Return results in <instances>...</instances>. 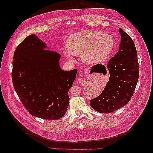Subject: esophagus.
I'll return each mask as SVG.
<instances>
[{
	"instance_id": "obj_1",
	"label": "esophagus",
	"mask_w": 153,
	"mask_h": 153,
	"mask_svg": "<svg viewBox=\"0 0 153 153\" xmlns=\"http://www.w3.org/2000/svg\"><path fill=\"white\" fill-rule=\"evenodd\" d=\"M89 68H86L85 69H84V75L85 76L88 75V73H89Z\"/></svg>"
}]
</instances>
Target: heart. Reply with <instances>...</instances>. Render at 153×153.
<instances>
[{"label": "heart", "mask_w": 153, "mask_h": 153, "mask_svg": "<svg viewBox=\"0 0 153 153\" xmlns=\"http://www.w3.org/2000/svg\"><path fill=\"white\" fill-rule=\"evenodd\" d=\"M115 46L113 37L98 30H82L70 36L65 50L66 57L74 61V56L82 57L87 63L102 62L112 53Z\"/></svg>", "instance_id": "b5f03b06"}]
</instances>
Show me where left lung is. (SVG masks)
Here are the masks:
<instances>
[{"mask_svg": "<svg viewBox=\"0 0 153 153\" xmlns=\"http://www.w3.org/2000/svg\"><path fill=\"white\" fill-rule=\"evenodd\" d=\"M121 43L119 50L107 64L110 78L103 91L90 101L97 112L107 114L126 105L135 91L139 76L135 43L127 33L119 29Z\"/></svg>", "mask_w": 153, "mask_h": 153, "instance_id": "1", "label": "left lung"}]
</instances>
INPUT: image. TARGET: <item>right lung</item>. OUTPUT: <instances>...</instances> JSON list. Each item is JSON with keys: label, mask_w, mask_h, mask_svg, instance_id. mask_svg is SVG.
I'll return each mask as SVG.
<instances>
[{"label": "right lung", "mask_w": 153, "mask_h": 153, "mask_svg": "<svg viewBox=\"0 0 153 153\" xmlns=\"http://www.w3.org/2000/svg\"><path fill=\"white\" fill-rule=\"evenodd\" d=\"M34 34L18 46L13 56L12 80L22 104L34 117L55 120L65 115L68 91L77 69L66 71L60 67L57 52Z\"/></svg>", "instance_id": "1"}]
</instances>
